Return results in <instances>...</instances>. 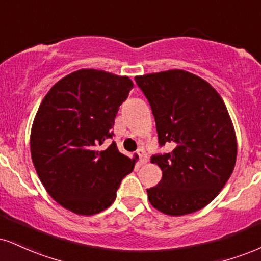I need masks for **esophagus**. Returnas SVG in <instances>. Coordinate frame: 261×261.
I'll use <instances>...</instances> for the list:
<instances>
[{
    "mask_svg": "<svg viewBox=\"0 0 261 261\" xmlns=\"http://www.w3.org/2000/svg\"><path fill=\"white\" fill-rule=\"evenodd\" d=\"M137 154H139V156H140L141 164H146V163L148 162V156H147L146 150H144L143 148H140L139 150H137Z\"/></svg>",
    "mask_w": 261,
    "mask_h": 261,
    "instance_id": "1",
    "label": "esophagus"
}]
</instances>
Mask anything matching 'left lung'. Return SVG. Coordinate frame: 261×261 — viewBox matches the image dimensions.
I'll use <instances>...</instances> for the list:
<instances>
[{
    "mask_svg": "<svg viewBox=\"0 0 261 261\" xmlns=\"http://www.w3.org/2000/svg\"><path fill=\"white\" fill-rule=\"evenodd\" d=\"M148 99L161 146L153 155L162 180L147 190L148 200L166 215L204 208L220 193L237 158V139L224 100L208 81L181 69L135 76Z\"/></svg>",
    "mask_w": 261,
    "mask_h": 261,
    "instance_id": "obj_1",
    "label": "left lung"
}]
</instances>
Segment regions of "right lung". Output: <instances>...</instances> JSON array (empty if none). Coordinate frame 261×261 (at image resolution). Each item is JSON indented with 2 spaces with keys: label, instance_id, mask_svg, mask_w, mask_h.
Here are the masks:
<instances>
[{
  "label": "right lung",
  "instance_id": "add662e5",
  "mask_svg": "<svg viewBox=\"0 0 261 261\" xmlns=\"http://www.w3.org/2000/svg\"><path fill=\"white\" fill-rule=\"evenodd\" d=\"M134 87L130 77L80 69L51 87L39 107L30 135L31 159L40 181L63 208L95 215L117 198L133 159L113 142L119 107Z\"/></svg>",
  "mask_w": 261,
  "mask_h": 261
}]
</instances>
